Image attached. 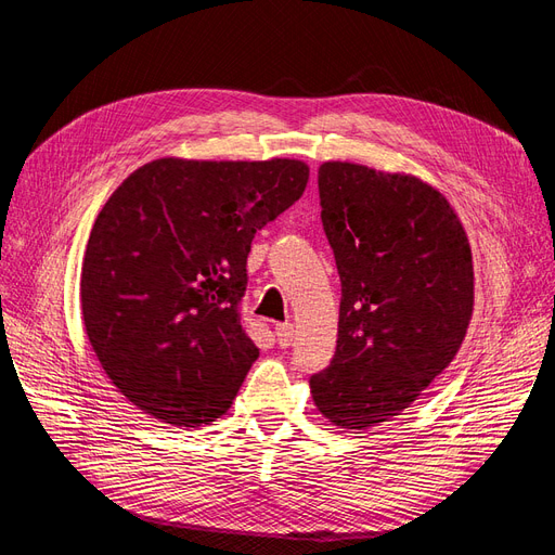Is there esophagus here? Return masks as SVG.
Masks as SVG:
<instances>
[{
	"label": "esophagus",
	"mask_w": 555,
	"mask_h": 555,
	"mask_svg": "<svg viewBox=\"0 0 555 555\" xmlns=\"http://www.w3.org/2000/svg\"><path fill=\"white\" fill-rule=\"evenodd\" d=\"M275 338L280 347H289L294 340V324H275Z\"/></svg>",
	"instance_id": "34e87169"
}]
</instances>
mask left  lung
<instances>
[{
    "label": "left lung",
    "mask_w": 555,
    "mask_h": 555,
    "mask_svg": "<svg viewBox=\"0 0 555 555\" xmlns=\"http://www.w3.org/2000/svg\"><path fill=\"white\" fill-rule=\"evenodd\" d=\"M319 206L343 298L335 357L310 393L333 426L365 430L456 357L475 306L473 251L447 196L416 176L324 162Z\"/></svg>",
    "instance_id": "1"
}]
</instances>
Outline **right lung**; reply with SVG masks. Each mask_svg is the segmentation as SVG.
I'll list each match as a JSON object with an SVG mask.
<instances>
[{
  "label": "right lung",
  "mask_w": 555,
  "mask_h": 555,
  "mask_svg": "<svg viewBox=\"0 0 555 555\" xmlns=\"http://www.w3.org/2000/svg\"><path fill=\"white\" fill-rule=\"evenodd\" d=\"M298 159L164 157L117 188L90 231L82 324L108 379L159 422L220 418L257 361L238 304L251 238L304 196Z\"/></svg>",
  "instance_id": "1"
}]
</instances>
